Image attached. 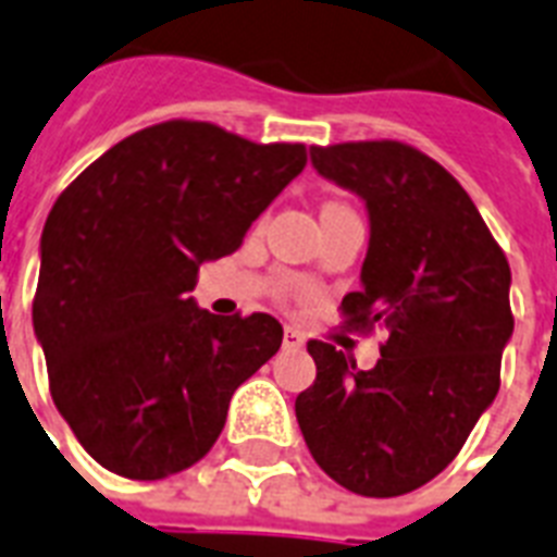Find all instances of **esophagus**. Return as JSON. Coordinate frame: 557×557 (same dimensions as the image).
<instances>
[{"label": "esophagus", "mask_w": 557, "mask_h": 557, "mask_svg": "<svg viewBox=\"0 0 557 557\" xmlns=\"http://www.w3.org/2000/svg\"><path fill=\"white\" fill-rule=\"evenodd\" d=\"M283 347L300 349V347H304V335H300L297 330H292V326H286V332H283Z\"/></svg>", "instance_id": "34e87169"}]
</instances>
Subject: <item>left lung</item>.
Returning <instances> with one entry per match:
<instances>
[{"mask_svg":"<svg viewBox=\"0 0 557 557\" xmlns=\"http://www.w3.org/2000/svg\"><path fill=\"white\" fill-rule=\"evenodd\" d=\"M312 168L364 201L361 288L349 326H384L372 370L309 341L318 375L295 401L314 462L364 497H398L448 468L500 389L511 271L448 170L398 141L312 147Z\"/></svg>","mask_w":557,"mask_h":557,"instance_id":"left-lung-1","label":"left lung"}]
</instances>
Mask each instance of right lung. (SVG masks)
Returning <instances> with one entry per match:
<instances>
[{
	"label": "right lung",
	"instance_id": "obj_1",
	"mask_svg": "<svg viewBox=\"0 0 557 557\" xmlns=\"http://www.w3.org/2000/svg\"><path fill=\"white\" fill-rule=\"evenodd\" d=\"M304 168V144L168 121L60 193L39 239L34 335L57 410L100 466L161 480L213 448L234 389L277 352L283 326L199 309L196 274L234 253Z\"/></svg>",
	"mask_w": 557,
	"mask_h": 557
}]
</instances>
